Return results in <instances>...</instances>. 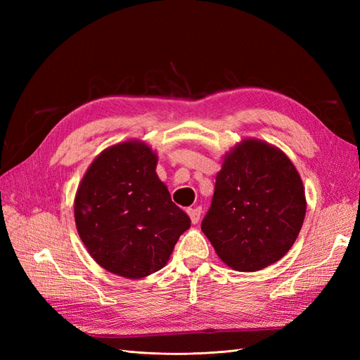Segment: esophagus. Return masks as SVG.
<instances>
[{
    "label": "esophagus",
    "mask_w": 360,
    "mask_h": 360,
    "mask_svg": "<svg viewBox=\"0 0 360 360\" xmlns=\"http://www.w3.org/2000/svg\"><path fill=\"white\" fill-rule=\"evenodd\" d=\"M186 212H188V214L191 217L192 224H198L200 217H201V209H200V207H197V209H188Z\"/></svg>",
    "instance_id": "1"
}]
</instances>
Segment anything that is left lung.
<instances>
[{"label":"left lung","mask_w":360,"mask_h":360,"mask_svg":"<svg viewBox=\"0 0 360 360\" xmlns=\"http://www.w3.org/2000/svg\"><path fill=\"white\" fill-rule=\"evenodd\" d=\"M307 212L303 183L291 160L258 139L226 155L201 230L230 267L255 271L284 257Z\"/></svg>","instance_id":"8db88e82"}]
</instances>
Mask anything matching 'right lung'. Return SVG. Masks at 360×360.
Listing matches in <instances>:
<instances>
[{
	"mask_svg": "<svg viewBox=\"0 0 360 360\" xmlns=\"http://www.w3.org/2000/svg\"><path fill=\"white\" fill-rule=\"evenodd\" d=\"M158 158L138 141L96 158L75 198V221L90 255L111 274L139 279L167 264L189 216L171 201Z\"/></svg>",
	"mask_w": 360,
	"mask_h": 360,
	"instance_id": "add662e5",
	"label": "right lung"
}]
</instances>
